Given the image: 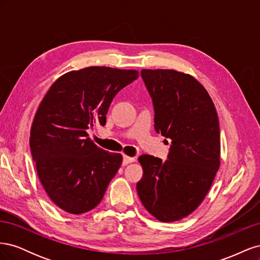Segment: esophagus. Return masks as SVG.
Wrapping results in <instances>:
<instances>
[{"mask_svg":"<svg viewBox=\"0 0 260 260\" xmlns=\"http://www.w3.org/2000/svg\"><path fill=\"white\" fill-rule=\"evenodd\" d=\"M136 161V157H130L128 155H123V160H122V165L123 166H127V165Z\"/></svg>","mask_w":260,"mask_h":260,"instance_id":"34e87169","label":"esophagus"}]
</instances>
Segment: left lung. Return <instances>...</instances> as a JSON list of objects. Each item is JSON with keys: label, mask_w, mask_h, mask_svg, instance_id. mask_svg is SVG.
<instances>
[{"label": "left lung", "mask_w": 260, "mask_h": 260, "mask_svg": "<svg viewBox=\"0 0 260 260\" xmlns=\"http://www.w3.org/2000/svg\"><path fill=\"white\" fill-rule=\"evenodd\" d=\"M153 100L155 130L171 140L168 159L141 155L137 191L149 214L162 222L185 218L205 199L220 167V130L206 89L188 74L142 69Z\"/></svg>", "instance_id": "1"}]
</instances>
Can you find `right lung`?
Masks as SVG:
<instances>
[{"label":"right lung","mask_w":260,"mask_h":260,"mask_svg":"<svg viewBox=\"0 0 260 260\" xmlns=\"http://www.w3.org/2000/svg\"><path fill=\"white\" fill-rule=\"evenodd\" d=\"M138 77V70L91 66L62 75L46 92L31 125L30 149L40 182L60 209L80 215L103 199L122 156L94 144L86 130L106 123L116 94Z\"/></svg>","instance_id":"add662e5"}]
</instances>
